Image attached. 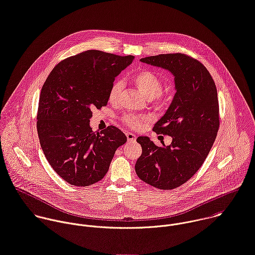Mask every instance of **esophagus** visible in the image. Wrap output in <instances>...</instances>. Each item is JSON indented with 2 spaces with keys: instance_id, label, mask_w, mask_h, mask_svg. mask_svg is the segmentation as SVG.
Wrapping results in <instances>:
<instances>
[{
  "instance_id": "esophagus-1",
  "label": "esophagus",
  "mask_w": 255,
  "mask_h": 255,
  "mask_svg": "<svg viewBox=\"0 0 255 255\" xmlns=\"http://www.w3.org/2000/svg\"><path fill=\"white\" fill-rule=\"evenodd\" d=\"M126 137H127V140L130 142V141H135L136 140V135L131 133V132H127L126 133Z\"/></svg>"
}]
</instances>
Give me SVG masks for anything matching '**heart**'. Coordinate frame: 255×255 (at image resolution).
I'll return each instance as SVG.
<instances>
[{
	"instance_id": "b5f03b06",
	"label": "heart",
	"mask_w": 255,
	"mask_h": 255,
	"mask_svg": "<svg viewBox=\"0 0 255 255\" xmlns=\"http://www.w3.org/2000/svg\"><path fill=\"white\" fill-rule=\"evenodd\" d=\"M132 81L135 84V86L139 89V91L144 94L147 98H153L160 96L159 92L161 90V80L159 77L154 74L153 72L149 70H142L137 72L133 77ZM121 90V83L119 81H116L110 89L109 92V99L111 102H114L117 100V97L119 95V92ZM151 117L148 115H133L128 114L124 117V122L134 129H139L142 127L143 122L150 121Z\"/></svg>"
}]
</instances>
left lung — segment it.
<instances>
[{
    "mask_svg": "<svg viewBox=\"0 0 255 255\" xmlns=\"http://www.w3.org/2000/svg\"><path fill=\"white\" fill-rule=\"evenodd\" d=\"M174 77V97L153 131L172 137L170 145L158 147L147 136L137 142L142 154L135 164L138 177L163 190L189 180L206 159L218 132L217 90L207 69L184 54H162L140 59Z\"/></svg>",
    "mask_w": 255,
    "mask_h": 255,
    "instance_id": "1",
    "label": "left lung"
}]
</instances>
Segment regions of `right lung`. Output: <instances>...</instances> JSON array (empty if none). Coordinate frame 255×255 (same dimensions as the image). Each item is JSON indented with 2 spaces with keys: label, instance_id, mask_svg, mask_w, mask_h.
Masks as SVG:
<instances>
[{
  "label": "right lung",
  "instance_id": "add662e5",
  "mask_svg": "<svg viewBox=\"0 0 255 255\" xmlns=\"http://www.w3.org/2000/svg\"><path fill=\"white\" fill-rule=\"evenodd\" d=\"M134 60L89 50L60 62L44 83L37 130L42 150L56 173L74 186H89L108 172L116 149L127 141L114 126L90 127L94 109L106 106L115 78Z\"/></svg>",
  "mask_w": 255,
  "mask_h": 255
}]
</instances>
